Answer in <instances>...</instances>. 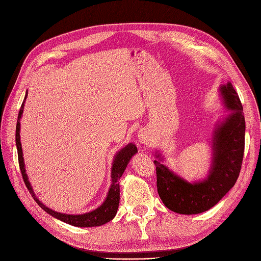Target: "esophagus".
Wrapping results in <instances>:
<instances>
[{
  "label": "esophagus",
  "instance_id": "34e87169",
  "mask_svg": "<svg viewBox=\"0 0 261 261\" xmlns=\"http://www.w3.org/2000/svg\"><path fill=\"white\" fill-rule=\"evenodd\" d=\"M138 139H139V142H141L142 145H147V143H149L150 138H149L147 131H143V132H140L139 136H138Z\"/></svg>",
  "mask_w": 261,
  "mask_h": 261
}]
</instances>
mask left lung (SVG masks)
I'll list each match as a JSON object with an SVG mask.
<instances>
[{"label":"left lung","instance_id":"8db88e82","mask_svg":"<svg viewBox=\"0 0 261 261\" xmlns=\"http://www.w3.org/2000/svg\"><path fill=\"white\" fill-rule=\"evenodd\" d=\"M225 108L232 112L220 122L212 138V166L205 179L188 182L162 163L156 153L157 191L166 207L179 214H198L213 207L239 177L245 152L246 121L242 104L231 83L220 87Z\"/></svg>","mask_w":261,"mask_h":261}]
</instances>
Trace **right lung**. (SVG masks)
<instances>
[{
    "label": "right lung",
    "instance_id": "1",
    "mask_svg": "<svg viewBox=\"0 0 261 261\" xmlns=\"http://www.w3.org/2000/svg\"><path fill=\"white\" fill-rule=\"evenodd\" d=\"M28 96V91L24 96L23 102H22L20 112L18 115V121H16V130H15V142H16V149H18V159H19V166L22 177H23V181L27 186L28 190H29L30 194L32 195L33 199L38 203L39 206L42 210H45L48 214H50L54 218H56L60 221H63L65 223H68L74 226H80V228H91V226H99L102 224H105L107 222H110L112 220L116 212H118L119 207V202H120V185H119V179L121 178L122 174L124 173L127 164H129L130 159L132 158L135 153L138 152L137 147L134 143H129L126 145L123 149L116 153V156L113 160L112 164V169H111V178H112V184L108 193V196L105 198V201L101 206L97 207L96 210L92 211V212H88L85 214H64V213H58L56 211H53L45 206L39 199L37 198L36 194L33 193L32 187L30 185V181L28 180V176L25 174V168H24V162H23V153H22V148H21V141H20V120L22 113H23V108H24V102Z\"/></svg>",
    "mask_w": 261,
    "mask_h": 261
}]
</instances>
